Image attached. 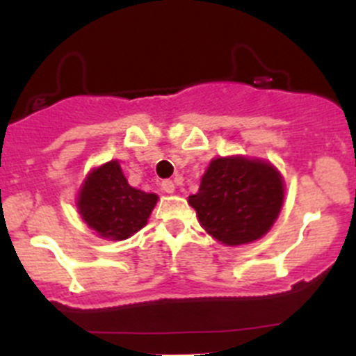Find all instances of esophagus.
<instances>
[{
    "mask_svg": "<svg viewBox=\"0 0 356 356\" xmlns=\"http://www.w3.org/2000/svg\"><path fill=\"white\" fill-rule=\"evenodd\" d=\"M161 189H163L165 193H168V195H172V193L175 191L174 181H170V179H165V181H161Z\"/></svg>",
    "mask_w": 356,
    "mask_h": 356,
    "instance_id": "34e87169",
    "label": "esophagus"
}]
</instances>
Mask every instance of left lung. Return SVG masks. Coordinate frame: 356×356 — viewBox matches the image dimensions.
<instances>
[{
	"label": "left lung",
	"mask_w": 356,
	"mask_h": 356,
	"mask_svg": "<svg viewBox=\"0 0 356 356\" xmlns=\"http://www.w3.org/2000/svg\"><path fill=\"white\" fill-rule=\"evenodd\" d=\"M282 200L284 184L270 163L229 156L211 160L189 204L208 234L222 245L236 246L267 234Z\"/></svg>",
	"instance_id": "8db88e82"
}]
</instances>
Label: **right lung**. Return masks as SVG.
I'll return each mask as SVG.
<instances>
[{"instance_id": "1", "label": "right lung", "mask_w": 356, "mask_h": 356, "mask_svg": "<svg viewBox=\"0 0 356 356\" xmlns=\"http://www.w3.org/2000/svg\"><path fill=\"white\" fill-rule=\"evenodd\" d=\"M158 196L129 186L118 161H108L89 174L79 195L82 218L102 238H131L148 222Z\"/></svg>"}]
</instances>
